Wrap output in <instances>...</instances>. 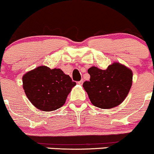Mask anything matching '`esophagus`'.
<instances>
[{
  "instance_id": "obj_1",
  "label": "esophagus",
  "mask_w": 154,
  "mask_h": 154,
  "mask_svg": "<svg viewBox=\"0 0 154 154\" xmlns=\"http://www.w3.org/2000/svg\"><path fill=\"white\" fill-rule=\"evenodd\" d=\"M83 82H84V81H83V79H81V80L79 81V82L77 83H78L79 85H82L83 84Z\"/></svg>"
}]
</instances>
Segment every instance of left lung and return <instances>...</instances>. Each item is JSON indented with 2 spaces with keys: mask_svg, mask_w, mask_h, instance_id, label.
Segmentation results:
<instances>
[{
  "mask_svg": "<svg viewBox=\"0 0 154 154\" xmlns=\"http://www.w3.org/2000/svg\"><path fill=\"white\" fill-rule=\"evenodd\" d=\"M88 72L91 78L83 83V88L93 106L109 109L122 103L132 86L131 69L116 62L106 70L92 66Z\"/></svg>",
  "mask_w": 154,
  "mask_h": 154,
  "instance_id": "8db88e82",
  "label": "left lung"
}]
</instances>
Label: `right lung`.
<instances>
[{
  "label": "right lung",
  "mask_w": 154,
  "mask_h": 154,
  "mask_svg": "<svg viewBox=\"0 0 154 154\" xmlns=\"http://www.w3.org/2000/svg\"><path fill=\"white\" fill-rule=\"evenodd\" d=\"M23 88L29 101L39 110L51 111L66 102L76 82L60 69L40 66L26 72L22 77Z\"/></svg>",
  "instance_id": "add662e5"
}]
</instances>
